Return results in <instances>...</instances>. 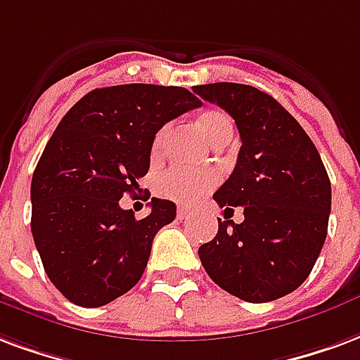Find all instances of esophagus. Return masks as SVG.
Masks as SVG:
<instances>
[{"label": "esophagus", "instance_id": "obj_1", "mask_svg": "<svg viewBox=\"0 0 360 360\" xmlns=\"http://www.w3.org/2000/svg\"><path fill=\"white\" fill-rule=\"evenodd\" d=\"M188 215H191V210H187V207H179L177 210V219H187Z\"/></svg>", "mask_w": 360, "mask_h": 360}]
</instances>
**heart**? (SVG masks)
I'll return each instance as SVG.
<instances>
[{"label": "heart", "mask_w": 360, "mask_h": 360, "mask_svg": "<svg viewBox=\"0 0 360 360\" xmlns=\"http://www.w3.org/2000/svg\"><path fill=\"white\" fill-rule=\"evenodd\" d=\"M196 126L200 133L212 145H219L231 139L233 122L227 114L221 110H206L196 118ZM166 129L156 133L153 143V153H158ZM217 173L212 169H187V167H172L162 173L156 181V193L167 200L179 202V204H194L206 193L217 185Z\"/></svg>", "instance_id": "b5f03b06"}]
</instances>
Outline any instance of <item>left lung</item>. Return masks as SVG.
<instances>
[{
	"label": "left lung",
	"instance_id": "left-lung-1",
	"mask_svg": "<svg viewBox=\"0 0 360 360\" xmlns=\"http://www.w3.org/2000/svg\"><path fill=\"white\" fill-rule=\"evenodd\" d=\"M204 101L233 116L240 153L214 200L242 206L244 221H219L198 248L210 278L229 294L265 303L307 278L328 233L332 188L321 154L297 120L252 85H196Z\"/></svg>",
	"mask_w": 360,
	"mask_h": 360
}]
</instances>
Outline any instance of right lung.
Returning a JSON list of instances; mask_svg holds the SVG:
<instances>
[{
    "label": "right lung",
    "instance_id": "1",
    "mask_svg": "<svg viewBox=\"0 0 360 360\" xmlns=\"http://www.w3.org/2000/svg\"><path fill=\"white\" fill-rule=\"evenodd\" d=\"M185 87L126 84L93 89L60 120L32 177V236L49 281L82 307L124 295L145 273L153 240L175 219L169 200H150L135 219L120 198L139 188L156 133L198 108Z\"/></svg>",
    "mask_w": 360,
    "mask_h": 360
}]
</instances>
